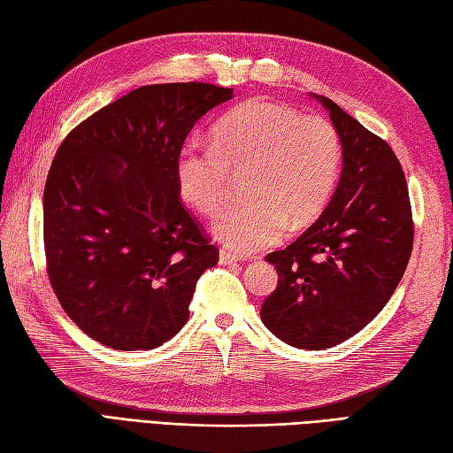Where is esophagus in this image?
<instances>
[{
  "instance_id": "esophagus-1",
  "label": "esophagus",
  "mask_w": 453,
  "mask_h": 453,
  "mask_svg": "<svg viewBox=\"0 0 453 453\" xmlns=\"http://www.w3.org/2000/svg\"><path fill=\"white\" fill-rule=\"evenodd\" d=\"M239 262V257H235L234 252H229L226 249H219V264H235Z\"/></svg>"
}]
</instances>
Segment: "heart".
<instances>
[{
	"instance_id": "b5f03b06",
	"label": "heart",
	"mask_w": 453,
	"mask_h": 453,
	"mask_svg": "<svg viewBox=\"0 0 453 453\" xmlns=\"http://www.w3.org/2000/svg\"><path fill=\"white\" fill-rule=\"evenodd\" d=\"M342 165L337 127L318 114L272 101H249L214 126L212 143L188 142L176 181L195 211L214 216L242 176L245 201L216 218L214 235L237 252L273 245L287 224L303 227L326 211Z\"/></svg>"
}]
</instances>
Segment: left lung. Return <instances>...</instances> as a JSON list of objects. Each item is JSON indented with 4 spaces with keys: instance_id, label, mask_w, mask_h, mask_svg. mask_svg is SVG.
Returning <instances> with one entry per match:
<instances>
[{
    "instance_id": "1",
    "label": "left lung",
    "mask_w": 453,
    "mask_h": 453,
    "mask_svg": "<svg viewBox=\"0 0 453 453\" xmlns=\"http://www.w3.org/2000/svg\"><path fill=\"white\" fill-rule=\"evenodd\" d=\"M329 111L342 145V172L326 211L285 250L270 252L277 288L260 318L295 348L326 350L362 331L385 308L413 249L408 183L385 139L337 103Z\"/></svg>"
}]
</instances>
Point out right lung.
<instances>
[{"mask_svg":"<svg viewBox=\"0 0 453 453\" xmlns=\"http://www.w3.org/2000/svg\"><path fill=\"white\" fill-rule=\"evenodd\" d=\"M234 97L203 82L142 86L65 137L43 189L48 275L63 310L114 350H150L189 318L218 264L180 201L176 157L195 122Z\"/></svg>","mask_w":453,"mask_h":453,"instance_id":"add662e5","label":"right lung"}]
</instances>
